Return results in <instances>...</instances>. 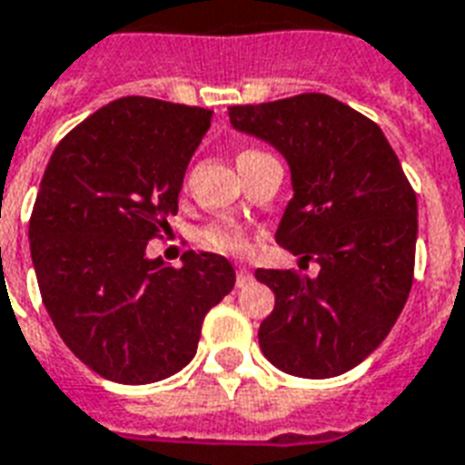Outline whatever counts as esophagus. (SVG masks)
<instances>
[{
    "mask_svg": "<svg viewBox=\"0 0 465 465\" xmlns=\"http://www.w3.org/2000/svg\"><path fill=\"white\" fill-rule=\"evenodd\" d=\"M253 281V276H251V271L246 266H236V285L239 288H243L246 283H251Z\"/></svg>",
    "mask_w": 465,
    "mask_h": 465,
    "instance_id": "1",
    "label": "esophagus"
}]
</instances>
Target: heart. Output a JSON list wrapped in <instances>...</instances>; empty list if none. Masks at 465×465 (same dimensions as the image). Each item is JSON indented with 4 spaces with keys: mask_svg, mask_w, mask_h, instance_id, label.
Wrapping results in <instances>:
<instances>
[{
    "mask_svg": "<svg viewBox=\"0 0 465 465\" xmlns=\"http://www.w3.org/2000/svg\"><path fill=\"white\" fill-rule=\"evenodd\" d=\"M253 154H261L259 150H243L239 154V160L243 157H253ZM202 246L209 251H219V253H243L249 249V233L243 229L242 223L233 222V219H219V222H212L206 226L202 236H199Z\"/></svg>",
    "mask_w": 465,
    "mask_h": 465,
    "instance_id": "obj_1",
    "label": "heart"
}]
</instances>
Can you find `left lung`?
<instances>
[{"label": "left lung", "instance_id": "8db88e82", "mask_svg": "<svg viewBox=\"0 0 465 465\" xmlns=\"http://www.w3.org/2000/svg\"><path fill=\"white\" fill-rule=\"evenodd\" d=\"M236 130L266 140L291 164L293 199L276 242L318 276L256 268L276 295L259 328L278 370L328 380L390 335L414 283L416 194L374 120L325 93L232 105Z\"/></svg>", "mask_w": 465, "mask_h": 465}]
</instances>
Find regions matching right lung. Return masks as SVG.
Segmentation results:
<instances>
[{
  "label": "right lung",
  "mask_w": 465,
  "mask_h": 465,
  "mask_svg": "<svg viewBox=\"0 0 465 465\" xmlns=\"http://www.w3.org/2000/svg\"><path fill=\"white\" fill-rule=\"evenodd\" d=\"M209 125L212 110L127 95L75 125L44 172L29 219L41 301L68 350L110 381L180 372L232 293L223 256L187 251L180 268L145 256Z\"/></svg>",
  "instance_id": "1"
}]
</instances>
